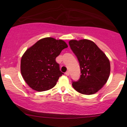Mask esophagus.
Here are the masks:
<instances>
[{"mask_svg":"<svg viewBox=\"0 0 127 127\" xmlns=\"http://www.w3.org/2000/svg\"><path fill=\"white\" fill-rule=\"evenodd\" d=\"M65 75H66V76H69V75H70L69 72H68V71H67V72H65Z\"/></svg>","mask_w":127,"mask_h":127,"instance_id":"esophagus-1","label":"esophagus"}]
</instances>
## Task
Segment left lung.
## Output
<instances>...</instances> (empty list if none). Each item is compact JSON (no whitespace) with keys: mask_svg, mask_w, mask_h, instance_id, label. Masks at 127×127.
Segmentation results:
<instances>
[{"mask_svg":"<svg viewBox=\"0 0 127 127\" xmlns=\"http://www.w3.org/2000/svg\"><path fill=\"white\" fill-rule=\"evenodd\" d=\"M68 43L77 57L81 73L78 81H72L73 87L81 94H95L108 80L110 72L109 60L91 40H71Z\"/></svg>","mask_w":127,"mask_h":127,"instance_id":"8db88e82","label":"left lung"}]
</instances>
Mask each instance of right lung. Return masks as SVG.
I'll use <instances>...</instances> for the list:
<instances>
[{
	"label": "right lung",
	"instance_id": "add662e5",
	"mask_svg": "<svg viewBox=\"0 0 127 127\" xmlns=\"http://www.w3.org/2000/svg\"><path fill=\"white\" fill-rule=\"evenodd\" d=\"M68 46L62 40L45 37L26 50L21 60L22 76L30 88L37 91L50 90L63 73L55 59Z\"/></svg>",
	"mask_w": 127,
	"mask_h": 127
}]
</instances>
